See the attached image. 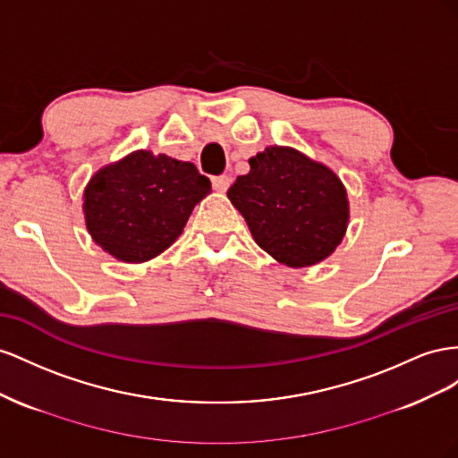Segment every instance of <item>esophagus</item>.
I'll list each match as a JSON object with an SVG mask.
<instances>
[{
  "label": "esophagus",
  "instance_id": "obj_1",
  "mask_svg": "<svg viewBox=\"0 0 458 458\" xmlns=\"http://www.w3.org/2000/svg\"><path fill=\"white\" fill-rule=\"evenodd\" d=\"M213 188L216 190V191H220V193H225L228 188H230V178L228 176H215L213 178Z\"/></svg>",
  "mask_w": 458,
  "mask_h": 458
}]
</instances>
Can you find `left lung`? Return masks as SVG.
Returning a JSON list of instances; mask_svg holds the SVG:
<instances>
[{
    "mask_svg": "<svg viewBox=\"0 0 458 458\" xmlns=\"http://www.w3.org/2000/svg\"><path fill=\"white\" fill-rule=\"evenodd\" d=\"M228 199L260 250L292 268L328 259L349 225L344 182L330 166L287 146L251 157L250 173L233 182Z\"/></svg>",
    "mask_w": 458,
    "mask_h": 458,
    "instance_id": "8db88e82",
    "label": "left lung"
}]
</instances>
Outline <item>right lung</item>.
I'll return each mask as SVG.
<instances>
[{
	"label": "right lung",
	"mask_w": 458,
	"mask_h": 458,
	"mask_svg": "<svg viewBox=\"0 0 458 458\" xmlns=\"http://www.w3.org/2000/svg\"><path fill=\"white\" fill-rule=\"evenodd\" d=\"M211 180L193 163L148 149L101 166L82 193L86 230L123 263H146L171 247Z\"/></svg>",
	"instance_id": "1"
}]
</instances>
